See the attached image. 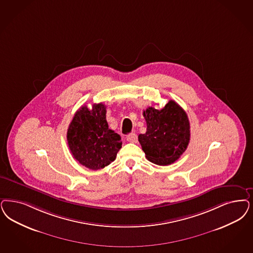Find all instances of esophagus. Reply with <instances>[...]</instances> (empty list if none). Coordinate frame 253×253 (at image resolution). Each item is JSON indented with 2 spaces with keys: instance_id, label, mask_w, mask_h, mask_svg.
Masks as SVG:
<instances>
[{
  "instance_id": "1",
  "label": "esophagus",
  "mask_w": 253,
  "mask_h": 253,
  "mask_svg": "<svg viewBox=\"0 0 253 253\" xmlns=\"http://www.w3.org/2000/svg\"><path fill=\"white\" fill-rule=\"evenodd\" d=\"M126 139L130 143H136L137 142V135L135 133H130L127 135Z\"/></svg>"
}]
</instances>
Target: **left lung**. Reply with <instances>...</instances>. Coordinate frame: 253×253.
Returning <instances> with one entry per match:
<instances>
[{"label":"left lung","mask_w":253,"mask_h":253,"mask_svg":"<svg viewBox=\"0 0 253 253\" xmlns=\"http://www.w3.org/2000/svg\"><path fill=\"white\" fill-rule=\"evenodd\" d=\"M143 116L146 133L138 135L146 158L158 166L173 164L183 154L190 142L191 130L183 108L170 100L162 109L148 107Z\"/></svg>","instance_id":"8db88e82"}]
</instances>
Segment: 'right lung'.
<instances>
[{"label": "right lung", "instance_id": "obj_1", "mask_svg": "<svg viewBox=\"0 0 253 253\" xmlns=\"http://www.w3.org/2000/svg\"><path fill=\"white\" fill-rule=\"evenodd\" d=\"M105 105H86L75 114L67 131V142L74 158L91 170L109 166L122 148L120 134L108 128Z\"/></svg>", "mask_w": 253, "mask_h": 253}]
</instances>
